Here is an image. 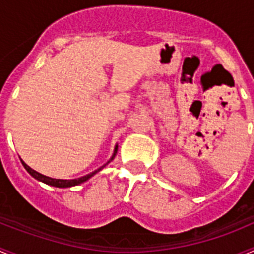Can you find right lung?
<instances>
[{"label":"right lung","mask_w":254,"mask_h":254,"mask_svg":"<svg viewBox=\"0 0 254 254\" xmlns=\"http://www.w3.org/2000/svg\"><path fill=\"white\" fill-rule=\"evenodd\" d=\"M117 150H118V145H116V147H114V151H113V155L111 156V159L107 161V163L104 164V165H102L100 168H98L96 170H94V172L89 173V174H86V176L84 177H80V178H76V179H56V178H51V177H47L44 176V174H40V173H38L37 170L31 169L30 167H29L28 164H25V161H22V159H20L21 160V164L24 165V168L26 169V172L30 174L33 178H35L37 181L39 182H43V183H46V185L48 186H52V187H57V188H68V187H73V186H78L81 185V183H84V182H86L87 179H90L91 177H94L96 174V173H99L100 170L103 169L104 167H107L108 164L111 163L112 160L114 159V156H116L117 154Z\"/></svg>","instance_id":"1"}]
</instances>
